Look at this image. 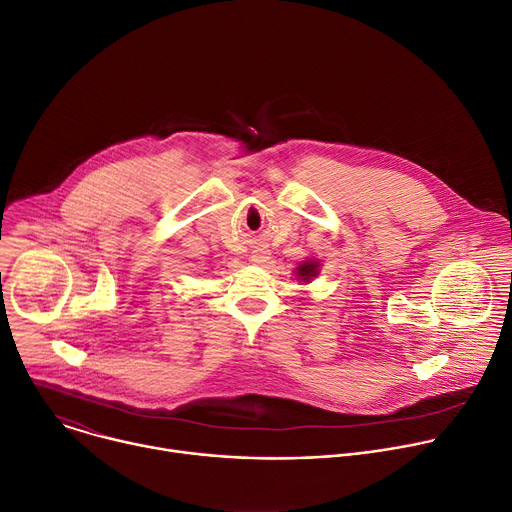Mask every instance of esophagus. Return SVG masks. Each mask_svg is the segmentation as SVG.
<instances>
[{
  "label": "esophagus",
  "instance_id": "esophagus-1",
  "mask_svg": "<svg viewBox=\"0 0 512 512\" xmlns=\"http://www.w3.org/2000/svg\"><path fill=\"white\" fill-rule=\"evenodd\" d=\"M252 258H254V262H258V264H260V262H264V260H266V252H258V254H254Z\"/></svg>",
  "mask_w": 512,
  "mask_h": 512
}]
</instances>
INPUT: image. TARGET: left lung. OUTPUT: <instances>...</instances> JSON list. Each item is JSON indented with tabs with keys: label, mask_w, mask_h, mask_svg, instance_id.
<instances>
[{
	"label": "left lung",
	"mask_w": 512,
	"mask_h": 512,
	"mask_svg": "<svg viewBox=\"0 0 512 512\" xmlns=\"http://www.w3.org/2000/svg\"><path fill=\"white\" fill-rule=\"evenodd\" d=\"M297 274L303 278V280H309V276H315L317 274V264L315 262H305L297 268Z\"/></svg>",
	"instance_id": "1"
}]
</instances>
